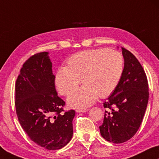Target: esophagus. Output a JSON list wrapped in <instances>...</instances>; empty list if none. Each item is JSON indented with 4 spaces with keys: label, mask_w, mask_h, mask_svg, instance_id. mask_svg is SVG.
<instances>
[{
    "label": "esophagus",
    "mask_w": 159,
    "mask_h": 159,
    "mask_svg": "<svg viewBox=\"0 0 159 159\" xmlns=\"http://www.w3.org/2000/svg\"><path fill=\"white\" fill-rule=\"evenodd\" d=\"M89 109H77L76 111L77 112H86Z\"/></svg>",
    "instance_id": "34e87169"
}]
</instances>
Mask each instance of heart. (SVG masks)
Returning a JSON list of instances; mask_svg holds the SVG:
<instances>
[{"instance_id":"heart-1","label":"heart","mask_w":159,"mask_h":159,"mask_svg":"<svg viewBox=\"0 0 159 159\" xmlns=\"http://www.w3.org/2000/svg\"><path fill=\"white\" fill-rule=\"evenodd\" d=\"M67 66L60 67L55 74L56 87L62 95L67 94L81 82L84 86L72 91L67 97L70 106L82 108L91 106L98 98L114 92L124 70L120 52L111 49L86 50L68 58Z\"/></svg>"}]
</instances>
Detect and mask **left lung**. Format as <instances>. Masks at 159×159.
<instances>
[{
	"instance_id": "obj_1",
	"label": "left lung",
	"mask_w": 159,
	"mask_h": 159,
	"mask_svg": "<svg viewBox=\"0 0 159 159\" xmlns=\"http://www.w3.org/2000/svg\"><path fill=\"white\" fill-rule=\"evenodd\" d=\"M124 67L113 93L104 102L103 123L99 126L102 137L121 143L132 138L142 122L148 96L147 77L142 66L130 51L121 48Z\"/></svg>"
}]
</instances>
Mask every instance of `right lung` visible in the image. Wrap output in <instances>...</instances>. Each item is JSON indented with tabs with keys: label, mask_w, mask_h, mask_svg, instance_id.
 Listing matches in <instances>:
<instances>
[{
	"label": "right lung",
	"mask_w": 159,
	"mask_h": 159,
	"mask_svg": "<svg viewBox=\"0 0 159 159\" xmlns=\"http://www.w3.org/2000/svg\"><path fill=\"white\" fill-rule=\"evenodd\" d=\"M48 53L27 60L16 82L15 105L22 128L32 141L48 150L60 149L71 140L75 111H65L57 96Z\"/></svg>",
	"instance_id": "obj_1"
}]
</instances>
